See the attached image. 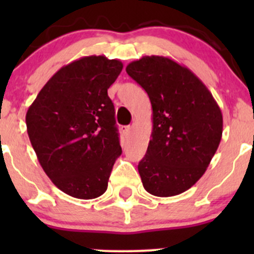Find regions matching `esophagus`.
Returning a JSON list of instances; mask_svg holds the SVG:
<instances>
[{
  "label": "esophagus",
  "instance_id": "esophagus-1",
  "mask_svg": "<svg viewBox=\"0 0 254 254\" xmlns=\"http://www.w3.org/2000/svg\"><path fill=\"white\" fill-rule=\"evenodd\" d=\"M131 130H132V127H130V125H129V127H124V132H125V134H127V135L131 134Z\"/></svg>",
  "mask_w": 254,
  "mask_h": 254
}]
</instances>
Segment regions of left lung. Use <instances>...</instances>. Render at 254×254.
Returning <instances> with one entry per match:
<instances>
[{
    "label": "left lung",
    "mask_w": 254,
    "mask_h": 254,
    "mask_svg": "<svg viewBox=\"0 0 254 254\" xmlns=\"http://www.w3.org/2000/svg\"><path fill=\"white\" fill-rule=\"evenodd\" d=\"M127 72L148 94L152 134L137 170L156 196L193 187L209 167L222 136V113L211 92L188 67L166 56H143Z\"/></svg>",
    "instance_id": "left-lung-1"
}]
</instances>
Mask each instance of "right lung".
I'll list each match as a JSON object with an SVG mask.
<instances>
[{
    "instance_id": "obj_1",
    "label": "right lung",
    "mask_w": 254,
    "mask_h": 254,
    "mask_svg": "<svg viewBox=\"0 0 254 254\" xmlns=\"http://www.w3.org/2000/svg\"><path fill=\"white\" fill-rule=\"evenodd\" d=\"M122 70L119 60L83 56L61 67L28 108V136L40 166L73 198L101 196L122 155L108 97Z\"/></svg>"
}]
</instances>
